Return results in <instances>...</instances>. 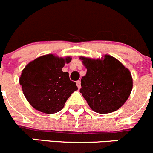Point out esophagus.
<instances>
[{"label": "esophagus", "mask_w": 153, "mask_h": 153, "mask_svg": "<svg viewBox=\"0 0 153 153\" xmlns=\"http://www.w3.org/2000/svg\"><path fill=\"white\" fill-rule=\"evenodd\" d=\"M76 85H77L78 88H81V82L79 80L76 81Z\"/></svg>", "instance_id": "esophagus-1"}]
</instances>
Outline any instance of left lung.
Returning a JSON list of instances; mask_svg holds the SVG:
<instances>
[{"label":"left lung","instance_id":"obj_1","mask_svg":"<svg viewBox=\"0 0 153 153\" xmlns=\"http://www.w3.org/2000/svg\"><path fill=\"white\" fill-rule=\"evenodd\" d=\"M87 69L79 91L90 108L97 113H110L126 103L131 92V74L121 62L109 55L93 59L80 56Z\"/></svg>","mask_w":153,"mask_h":153}]
</instances>
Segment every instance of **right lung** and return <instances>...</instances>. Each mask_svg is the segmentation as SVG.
Returning <instances> with one entry per match:
<instances>
[{
    "instance_id": "1",
    "label": "right lung",
    "mask_w": 153,
    "mask_h": 153,
    "mask_svg": "<svg viewBox=\"0 0 153 153\" xmlns=\"http://www.w3.org/2000/svg\"><path fill=\"white\" fill-rule=\"evenodd\" d=\"M71 57L62 58L49 54L29 62L22 71L19 83L23 94L35 110L52 114L63 109L65 102L78 89L69 74L62 68Z\"/></svg>"
}]
</instances>
